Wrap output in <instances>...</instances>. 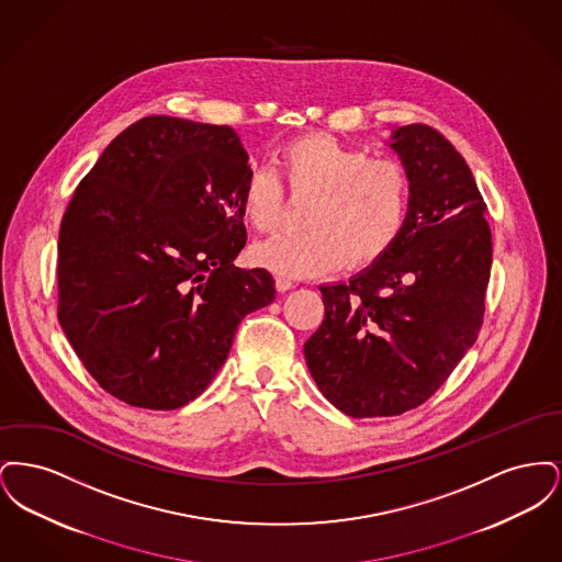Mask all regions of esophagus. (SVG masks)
I'll return each instance as SVG.
<instances>
[{
    "instance_id": "esophagus-1",
    "label": "esophagus",
    "mask_w": 562,
    "mask_h": 562,
    "mask_svg": "<svg viewBox=\"0 0 562 562\" xmlns=\"http://www.w3.org/2000/svg\"><path fill=\"white\" fill-rule=\"evenodd\" d=\"M276 289H278L280 293H286V291L293 289V280L286 278V276H278V278H276Z\"/></svg>"
}]
</instances>
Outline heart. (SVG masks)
<instances>
[{"mask_svg": "<svg viewBox=\"0 0 562 562\" xmlns=\"http://www.w3.org/2000/svg\"><path fill=\"white\" fill-rule=\"evenodd\" d=\"M293 193H314L305 232L261 241L252 259L286 278H314L337 269L364 268L401 236L411 183L404 166L373 160L326 133L303 134L278 154ZM284 191L276 175L255 170L241 191V214L259 234H273L284 218Z\"/></svg>", "mask_w": 562, "mask_h": 562, "instance_id": "b5f03b06", "label": "heart"}]
</instances>
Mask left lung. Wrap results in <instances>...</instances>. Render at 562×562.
I'll use <instances>...</instances> for the list:
<instances>
[{
    "label": "left lung",
    "instance_id": "obj_1",
    "mask_svg": "<svg viewBox=\"0 0 562 562\" xmlns=\"http://www.w3.org/2000/svg\"><path fill=\"white\" fill-rule=\"evenodd\" d=\"M408 175L401 236L349 282L322 284L324 321L305 341L322 396L356 419L402 415L453 373L484 314L493 246L470 166L426 124L394 128Z\"/></svg>",
    "mask_w": 562,
    "mask_h": 562
}]
</instances>
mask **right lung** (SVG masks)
<instances>
[{
  "label": "right lung",
  "instance_id": "obj_1",
  "mask_svg": "<svg viewBox=\"0 0 562 562\" xmlns=\"http://www.w3.org/2000/svg\"><path fill=\"white\" fill-rule=\"evenodd\" d=\"M248 154L229 126L143 117L83 177L58 234V322L111 396L175 411L225 364L241 318L269 305L246 244Z\"/></svg>",
  "mask_w": 562,
  "mask_h": 562
}]
</instances>
